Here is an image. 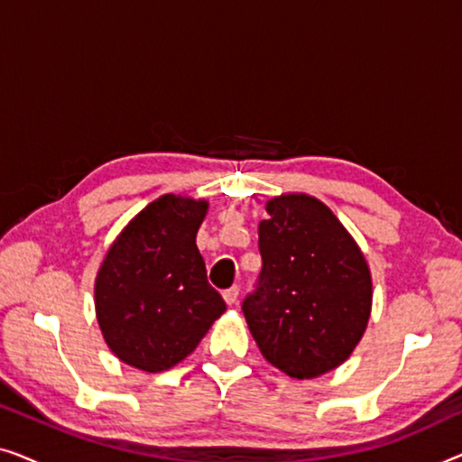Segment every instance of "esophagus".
Segmentation results:
<instances>
[{
    "label": "esophagus",
    "instance_id": "34e87169",
    "mask_svg": "<svg viewBox=\"0 0 462 462\" xmlns=\"http://www.w3.org/2000/svg\"><path fill=\"white\" fill-rule=\"evenodd\" d=\"M237 296H239V288H237V286L226 288L225 292H223V299H225L226 305H236V302H237Z\"/></svg>",
    "mask_w": 462,
    "mask_h": 462
}]
</instances>
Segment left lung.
I'll use <instances>...</instances> for the list:
<instances>
[{"label": "left lung", "instance_id": "left-lung-1", "mask_svg": "<svg viewBox=\"0 0 462 462\" xmlns=\"http://www.w3.org/2000/svg\"><path fill=\"white\" fill-rule=\"evenodd\" d=\"M258 225L263 271L245 296L250 334L269 364L292 378H318L351 356L372 311L364 252L324 201L283 193Z\"/></svg>", "mask_w": 462, "mask_h": 462}]
</instances>
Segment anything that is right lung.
<instances>
[{"label":"right lung","instance_id":"right-lung-1","mask_svg":"<svg viewBox=\"0 0 462 462\" xmlns=\"http://www.w3.org/2000/svg\"><path fill=\"white\" fill-rule=\"evenodd\" d=\"M206 214V199L162 195L124 226L100 263L94 282L100 332L132 368L151 374L174 368L225 313L195 244Z\"/></svg>","mask_w":462,"mask_h":462}]
</instances>
